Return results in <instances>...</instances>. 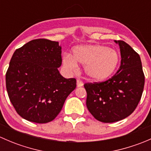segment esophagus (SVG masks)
I'll use <instances>...</instances> for the list:
<instances>
[{
    "label": "esophagus",
    "mask_w": 151,
    "mask_h": 151,
    "mask_svg": "<svg viewBox=\"0 0 151 151\" xmlns=\"http://www.w3.org/2000/svg\"><path fill=\"white\" fill-rule=\"evenodd\" d=\"M83 85V81L80 80V79H77V87H82Z\"/></svg>",
    "instance_id": "obj_1"
}]
</instances>
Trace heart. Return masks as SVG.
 <instances>
[{"label":"heart","mask_w":151,"mask_h":151,"mask_svg":"<svg viewBox=\"0 0 151 151\" xmlns=\"http://www.w3.org/2000/svg\"><path fill=\"white\" fill-rule=\"evenodd\" d=\"M73 57L66 55L63 64L71 71L77 68V63L85 66L87 75L96 81H103L115 73L119 64V56L115 50L101 45L74 47Z\"/></svg>","instance_id":"heart-1"}]
</instances>
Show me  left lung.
<instances>
[{"label":"left lung","instance_id":"8db88e82","mask_svg":"<svg viewBox=\"0 0 151 151\" xmlns=\"http://www.w3.org/2000/svg\"><path fill=\"white\" fill-rule=\"evenodd\" d=\"M121 50L119 69L109 80L85 83L86 105L99 121L113 123L130 115L139 104L145 85L140 57L125 42L115 41Z\"/></svg>","mask_w":151,"mask_h":151}]
</instances>
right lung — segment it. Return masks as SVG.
Wrapping results in <instances>:
<instances>
[{
	"mask_svg": "<svg viewBox=\"0 0 151 151\" xmlns=\"http://www.w3.org/2000/svg\"><path fill=\"white\" fill-rule=\"evenodd\" d=\"M58 42L38 39L15 50L6 74L10 101L24 119L37 123L53 121L68 96L75 89V78L66 79Z\"/></svg>",
	"mask_w": 151,
	"mask_h": 151,
	"instance_id": "add662e5",
	"label": "right lung"
}]
</instances>
